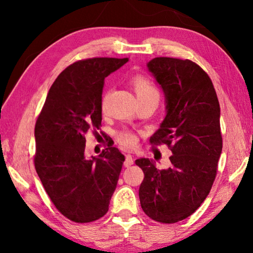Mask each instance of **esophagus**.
Returning <instances> with one entry per match:
<instances>
[{"mask_svg": "<svg viewBox=\"0 0 253 253\" xmlns=\"http://www.w3.org/2000/svg\"><path fill=\"white\" fill-rule=\"evenodd\" d=\"M132 165H133V158L131 157L130 154H126V160H124V166H126V167H130V166Z\"/></svg>", "mask_w": 253, "mask_h": 253, "instance_id": "34e87169", "label": "esophagus"}]
</instances>
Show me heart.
<instances>
[{"label":"heart","mask_w":253,"mask_h":253,"mask_svg":"<svg viewBox=\"0 0 253 253\" xmlns=\"http://www.w3.org/2000/svg\"><path fill=\"white\" fill-rule=\"evenodd\" d=\"M133 88L136 91L137 98H141V96H150V95H158L157 89L150 82H147L144 78H136L132 82ZM105 102V101H103ZM120 141L126 147H131L136 144L137 138L134 134L130 132H123L120 134Z\"/></svg>","instance_id":"heart-1"}]
</instances>
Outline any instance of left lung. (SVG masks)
I'll return each instance as SVG.
<instances>
[{
  "label": "left lung",
  "instance_id": "obj_1",
  "mask_svg": "<svg viewBox=\"0 0 253 253\" xmlns=\"http://www.w3.org/2000/svg\"><path fill=\"white\" fill-rule=\"evenodd\" d=\"M165 95L166 116L151 143L167 144L170 167L158 169L140 158L141 209L158 222L175 223L191 215L209 196L222 152L220 105L209 75L189 60L155 57L147 63ZM173 146H171V144Z\"/></svg>",
  "mask_w": 253,
  "mask_h": 253
}]
</instances>
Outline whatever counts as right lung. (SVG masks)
<instances>
[{"instance_id": "obj_1", "label": "right lung", "mask_w": 253, "mask_h": 253, "mask_svg": "<svg viewBox=\"0 0 253 253\" xmlns=\"http://www.w3.org/2000/svg\"><path fill=\"white\" fill-rule=\"evenodd\" d=\"M129 58L78 61L60 74L48 92L34 129V166L55 207L75 222H92L108 212L124 155L112 145L85 157V136L100 129L105 78Z\"/></svg>"}]
</instances>
